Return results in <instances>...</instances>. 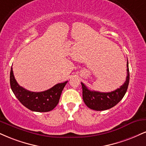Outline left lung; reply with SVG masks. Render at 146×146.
<instances>
[{
  "mask_svg": "<svg viewBox=\"0 0 146 146\" xmlns=\"http://www.w3.org/2000/svg\"><path fill=\"white\" fill-rule=\"evenodd\" d=\"M127 76L126 81L120 88L111 92H101L89 90L82 83V96L88 108L96 111H103L113 108L120 102L125 95L129 84V68L127 60Z\"/></svg>",
  "mask_w": 146,
  "mask_h": 146,
  "instance_id": "left-lung-1",
  "label": "left lung"
}]
</instances>
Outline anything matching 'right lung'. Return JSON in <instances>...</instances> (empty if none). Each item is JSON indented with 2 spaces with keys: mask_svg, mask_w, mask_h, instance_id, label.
I'll return each mask as SVG.
<instances>
[{
  "mask_svg": "<svg viewBox=\"0 0 146 146\" xmlns=\"http://www.w3.org/2000/svg\"><path fill=\"white\" fill-rule=\"evenodd\" d=\"M67 81L57 84L43 92H31L17 84L14 77L13 68H11L10 85L13 94L24 106L33 111L47 112L54 110L58 103L61 93Z\"/></svg>",
  "mask_w": 146,
  "mask_h": 146,
  "instance_id": "1",
  "label": "right lung"
}]
</instances>
